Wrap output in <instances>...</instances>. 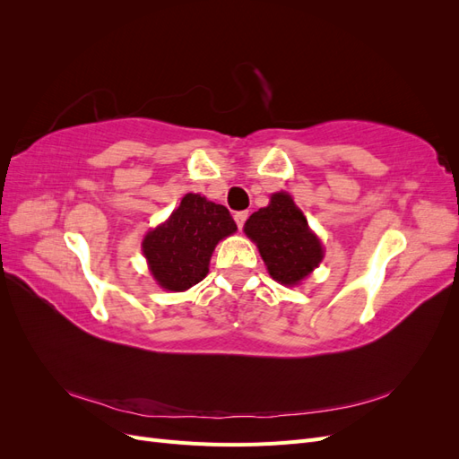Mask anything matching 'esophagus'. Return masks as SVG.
I'll return each mask as SVG.
<instances>
[{
  "instance_id": "1",
  "label": "esophagus",
  "mask_w": 459,
  "mask_h": 459,
  "mask_svg": "<svg viewBox=\"0 0 459 459\" xmlns=\"http://www.w3.org/2000/svg\"><path fill=\"white\" fill-rule=\"evenodd\" d=\"M235 224H238V228L239 230H243V226H245V221H247V218H248V212H235Z\"/></svg>"
}]
</instances>
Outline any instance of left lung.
Instances as JSON below:
<instances>
[{"label": "left lung", "instance_id": "obj_1", "mask_svg": "<svg viewBox=\"0 0 459 459\" xmlns=\"http://www.w3.org/2000/svg\"><path fill=\"white\" fill-rule=\"evenodd\" d=\"M243 231L256 243L270 275L281 285H299L324 260L322 241L285 191L273 193L270 204L245 221Z\"/></svg>", "mask_w": 459, "mask_h": 459}]
</instances>
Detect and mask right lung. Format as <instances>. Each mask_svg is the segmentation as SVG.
Wrapping results in <instances>:
<instances>
[{"mask_svg": "<svg viewBox=\"0 0 459 459\" xmlns=\"http://www.w3.org/2000/svg\"><path fill=\"white\" fill-rule=\"evenodd\" d=\"M238 226L224 204L187 193L164 224L142 243L155 281L166 290H187L203 281L214 247Z\"/></svg>", "mask_w": 459, "mask_h": 459, "instance_id": "right-lung-1", "label": "right lung"}]
</instances>
